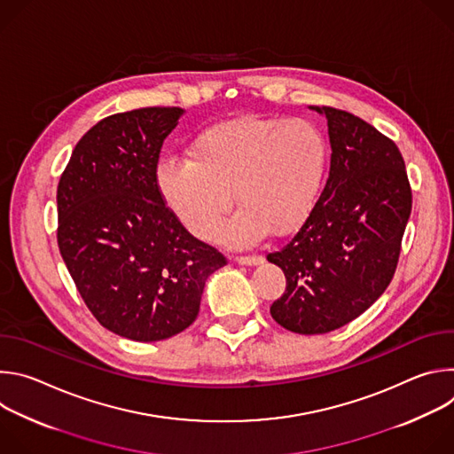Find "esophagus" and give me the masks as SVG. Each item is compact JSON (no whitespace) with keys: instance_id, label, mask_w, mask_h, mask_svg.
I'll use <instances>...</instances> for the list:
<instances>
[{"instance_id":"34e87169","label":"esophagus","mask_w":454,"mask_h":454,"mask_svg":"<svg viewBox=\"0 0 454 454\" xmlns=\"http://www.w3.org/2000/svg\"><path fill=\"white\" fill-rule=\"evenodd\" d=\"M235 262L240 266H261L264 264V256L251 254V256H237Z\"/></svg>"}]
</instances>
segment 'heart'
Segmentation results:
<instances>
[{
    "label": "heart",
    "mask_w": 454,
    "mask_h": 454,
    "mask_svg": "<svg viewBox=\"0 0 454 454\" xmlns=\"http://www.w3.org/2000/svg\"><path fill=\"white\" fill-rule=\"evenodd\" d=\"M329 165L325 135L307 120L240 116L193 140L190 156H165L154 179L167 207L196 237H210L235 198L240 210L221 228L230 247H251L275 230L294 231L317 203Z\"/></svg>",
    "instance_id": "1"
}]
</instances>
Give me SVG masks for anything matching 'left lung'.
<instances>
[{"mask_svg": "<svg viewBox=\"0 0 454 454\" xmlns=\"http://www.w3.org/2000/svg\"><path fill=\"white\" fill-rule=\"evenodd\" d=\"M327 118L331 170L294 239L268 261L286 275L273 319L296 334H325L363 314L392 282L411 214L397 145L359 116L309 106Z\"/></svg>", "mask_w": 454, "mask_h": 454, "instance_id": "left-lung-1", "label": "left lung"}]
</instances>
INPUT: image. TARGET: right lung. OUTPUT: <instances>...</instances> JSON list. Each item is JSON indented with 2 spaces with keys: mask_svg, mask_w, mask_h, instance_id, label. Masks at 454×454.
<instances>
[{
  "mask_svg": "<svg viewBox=\"0 0 454 454\" xmlns=\"http://www.w3.org/2000/svg\"><path fill=\"white\" fill-rule=\"evenodd\" d=\"M181 107L111 114L75 145L57 186V242L84 303L107 331L172 338L200 314L208 277L226 266L165 207L154 172Z\"/></svg>",
  "mask_w": 454,
  "mask_h": 454,
  "instance_id": "right-lung-1",
  "label": "right lung"
}]
</instances>
